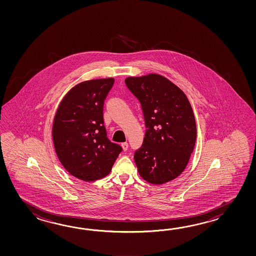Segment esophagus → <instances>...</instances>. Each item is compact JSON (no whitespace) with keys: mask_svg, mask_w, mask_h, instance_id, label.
Masks as SVG:
<instances>
[{"mask_svg":"<svg viewBox=\"0 0 256 256\" xmlns=\"http://www.w3.org/2000/svg\"><path fill=\"white\" fill-rule=\"evenodd\" d=\"M122 147L124 151H127V149H128V142H122Z\"/></svg>","mask_w":256,"mask_h":256,"instance_id":"obj_1","label":"esophagus"}]
</instances>
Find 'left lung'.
I'll list each match as a JSON object with an SVG mask.
<instances>
[{"mask_svg":"<svg viewBox=\"0 0 256 256\" xmlns=\"http://www.w3.org/2000/svg\"><path fill=\"white\" fill-rule=\"evenodd\" d=\"M126 84L141 104L146 127L142 146L134 152L136 166L142 180L162 185L181 174L194 150L196 126L190 102L159 74L128 76Z\"/></svg>","mask_w":256,"mask_h":256,"instance_id":"obj_1","label":"left lung"}]
</instances>
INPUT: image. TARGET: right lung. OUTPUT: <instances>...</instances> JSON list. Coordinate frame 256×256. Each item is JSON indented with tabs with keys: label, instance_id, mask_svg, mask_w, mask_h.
I'll return each instance as SVG.
<instances>
[{
	"label": "right lung",
	"instance_id": "right-lung-1",
	"mask_svg": "<svg viewBox=\"0 0 256 256\" xmlns=\"http://www.w3.org/2000/svg\"><path fill=\"white\" fill-rule=\"evenodd\" d=\"M114 78H98L75 85L54 114L52 137L54 150L66 170L90 182L110 174L122 147L107 138L104 104Z\"/></svg>",
	"mask_w": 256,
	"mask_h": 256
}]
</instances>
